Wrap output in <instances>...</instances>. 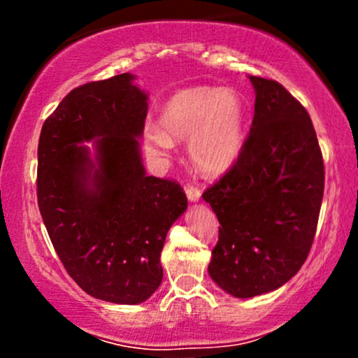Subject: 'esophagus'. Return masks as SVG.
<instances>
[{
    "label": "esophagus",
    "instance_id": "esophagus-1",
    "mask_svg": "<svg viewBox=\"0 0 358 358\" xmlns=\"http://www.w3.org/2000/svg\"><path fill=\"white\" fill-rule=\"evenodd\" d=\"M185 192H187V196L190 202H199L200 195H202V190H200L199 187H195V185H188V187L185 188Z\"/></svg>",
    "mask_w": 358,
    "mask_h": 358
}]
</instances>
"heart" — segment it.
I'll return each mask as SVG.
<instances>
[{
	"label": "heart",
	"mask_w": 358,
	"mask_h": 358,
	"mask_svg": "<svg viewBox=\"0 0 358 358\" xmlns=\"http://www.w3.org/2000/svg\"><path fill=\"white\" fill-rule=\"evenodd\" d=\"M162 126H146L145 150L165 156L173 150V138L188 139V153L203 173L219 175L237 162L245 141L248 106L234 89H183L165 102Z\"/></svg>",
	"instance_id": "1"
}]
</instances>
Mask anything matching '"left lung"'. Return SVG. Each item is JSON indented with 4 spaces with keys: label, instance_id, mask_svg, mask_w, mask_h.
Instances as JSON below:
<instances>
[{
    "label": "left lung",
    "instance_id": "8db88e82",
    "mask_svg": "<svg viewBox=\"0 0 358 358\" xmlns=\"http://www.w3.org/2000/svg\"><path fill=\"white\" fill-rule=\"evenodd\" d=\"M254 119L237 162L203 192L219 219L208 274L236 298L278 289L305 264L324 166L310 114L276 80L249 77Z\"/></svg>",
    "mask_w": 358,
    "mask_h": 358
}]
</instances>
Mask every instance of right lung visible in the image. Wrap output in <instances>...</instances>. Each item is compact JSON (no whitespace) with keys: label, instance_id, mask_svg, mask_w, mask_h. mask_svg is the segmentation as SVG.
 <instances>
[{"label":"right lung","instance_id":"1","mask_svg":"<svg viewBox=\"0 0 358 358\" xmlns=\"http://www.w3.org/2000/svg\"><path fill=\"white\" fill-rule=\"evenodd\" d=\"M133 80L119 73L71 90L38 141L36 196L57 256L85 293L117 305L162 285L163 244L188 205L180 183L146 175L138 138L148 96Z\"/></svg>","mask_w":358,"mask_h":358}]
</instances>
